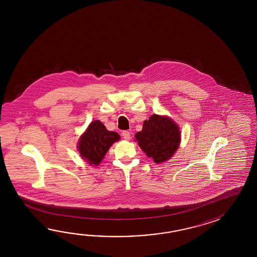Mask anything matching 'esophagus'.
Returning a JSON list of instances; mask_svg holds the SVG:
<instances>
[{"instance_id":"obj_1","label":"esophagus","mask_w":257,"mask_h":257,"mask_svg":"<svg viewBox=\"0 0 257 257\" xmlns=\"http://www.w3.org/2000/svg\"><path fill=\"white\" fill-rule=\"evenodd\" d=\"M122 136H123V138H124L125 140L128 141V140L131 139V133H130L128 131H124L122 132Z\"/></svg>"}]
</instances>
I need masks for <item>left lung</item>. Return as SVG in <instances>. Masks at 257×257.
Instances as JSON below:
<instances>
[{"label":"left lung","instance_id":"1","mask_svg":"<svg viewBox=\"0 0 257 257\" xmlns=\"http://www.w3.org/2000/svg\"><path fill=\"white\" fill-rule=\"evenodd\" d=\"M135 138L148 157L160 164L175 154L180 145L181 133L172 118L154 114L144 121L142 131L138 132Z\"/></svg>","mask_w":257,"mask_h":257}]
</instances>
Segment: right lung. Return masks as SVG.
<instances>
[{"mask_svg":"<svg viewBox=\"0 0 257 257\" xmlns=\"http://www.w3.org/2000/svg\"><path fill=\"white\" fill-rule=\"evenodd\" d=\"M119 139L116 132L107 131L101 121L94 120L80 138L78 150L88 164L98 165L112 144Z\"/></svg>","mask_w":257,"mask_h":257,"instance_id":"add662e5","label":"right lung"}]
</instances>
